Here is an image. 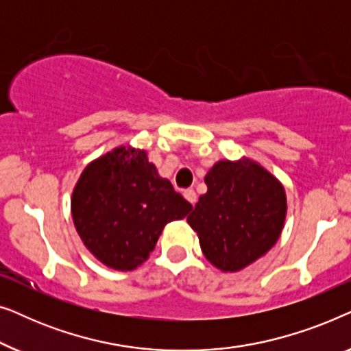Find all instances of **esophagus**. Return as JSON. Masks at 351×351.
<instances>
[{"instance_id":"obj_1","label":"esophagus","mask_w":351,"mask_h":351,"mask_svg":"<svg viewBox=\"0 0 351 351\" xmlns=\"http://www.w3.org/2000/svg\"><path fill=\"white\" fill-rule=\"evenodd\" d=\"M184 196H185V199L189 201V203H191V204L196 203V193H195L193 189L184 190Z\"/></svg>"}]
</instances>
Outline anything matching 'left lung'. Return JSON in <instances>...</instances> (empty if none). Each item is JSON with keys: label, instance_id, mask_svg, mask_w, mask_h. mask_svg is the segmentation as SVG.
Returning a JSON list of instances; mask_svg holds the SVG:
<instances>
[{"label": "left lung", "instance_id": "obj_1", "mask_svg": "<svg viewBox=\"0 0 351 351\" xmlns=\"http://www.w3.org/2000/svg\"><path fill=\"white\" fill-rule=\"evenodd\" d=\"M208 191L186 217L206 258L238 271L270 251L286 219V193L276 177L247 158L219 161L204 177Z\"/></svg>", "mask_w": 351, "mask_h": 351}]
</instances>
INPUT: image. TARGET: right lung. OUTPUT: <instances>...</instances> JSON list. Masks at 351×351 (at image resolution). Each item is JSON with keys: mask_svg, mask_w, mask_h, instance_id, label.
Here are the masks:
<instances>
[{"mask_svg": "<svg viewBox=\"0 0 351 351\" xmlns=\"http://www.w3.org/2000/svg\"><path fill=\"white\" fill-rule=\"evenodd\" d=\"M191 204L158 176L147 153L119 147L90 162L71 196V215L84 246L110 268L128 271L150 256L162 228Z\"/></svg>", "mask_w": 351, "mask_h": 351, "instance_id": "obj_1", "label": "right lung"}]
</instances>
